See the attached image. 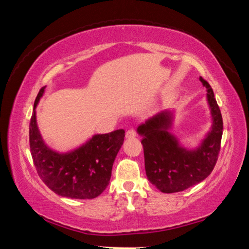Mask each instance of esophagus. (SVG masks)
Returning a JSON list of instances; mask_svg holds the SVG:
<instances>
[{"label": "esophagus", "instance_id": "1", "mask_svg": "<svg viewBox=\"0 0 249 249\" xmlns=\"http://www.w3.org/2000/svg\"><path fill=\"white\" fill-rule=\"evenodd\" d=\"M135 136H136V130L134 128H130L126 132V138H134Z\"/></svg>", "mask_w": 249, "mask_h": 249}]
</instances>
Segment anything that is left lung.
I'll return each instance as SVG.
<instances>
[{
	"mask_svg": "<svg viewBox=\"0 0 249 249\" xmlns=\"http://www.w3.org/2000/svg\"><path fill=\"white\" fill-rule=\"evenodd\" d=\"M200 81L208 89L206 96L213 124L199 148H182L168 132L172 122L169 111L150 117L137 129L142 136L147 178L163 193L180 192L201 182L210 176L217 161L223 134L221 109L210 84L202 77Z\"/></svg>",
	"mask_w": 249,
	"mask_h": 249,
	"instance_id": "obj_1",
	"label": "left lung"
}]
</instances>
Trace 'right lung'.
<instances>
[{
  "mask_svg": "<svg viewBox=\"0 0 249 249\" xmlns=\"http://www.w3.org/2000/svg\"><path fill=\"white\" fill-rule=\"evenodd\" d=\"M44 91L45 87L37 94L34 108ZM124 137V129L94 135L78 149L58 154L48 148L41 138L35 111L29 123V147L37 174L50 190L70 199H94L107 189Z\"/></svg>",
  "mask_w": 249,
  "mask_h": 249,
  "instance_id": "obj_1",
  "label": "right lung"
}]
</instances>
